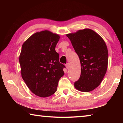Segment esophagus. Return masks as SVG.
Returning a JSON list of instances; mask_svg holds the SVG:
<instances>
[{"instance_id": "1", "label": "esophagus", "mask_w": 123, "mask_h": 123, "mask_svg": "<svg viewBox=\"0 0 123 123\" xmlns=\"http://www.w3.org/2000/svg\"><path fill=\"white\" fill-rule=\"evenodd\" d=\"M66 68H67V69H68V68H69V63H67V64H66Z\"/></svg>"}]
</instances>
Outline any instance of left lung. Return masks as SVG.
<instances>
[{
	"instance_id": "1",
	"label": "left lung",
	"mask_w": 123,
	"mask_h": 123,
	"mask_svg": "<svg viewBox=\"0 0 123 123\" xmlns=\"http://www.w3.org/2000/svg\"><path fill=\"white\" fill-rule=\"evenodd\" d=\"M78 54L81 63V75L74 83L78 90L88 92L101 84L108 65L107 48L102 37L89 29L67 34Z\"/></svg>"
}]
</instances>
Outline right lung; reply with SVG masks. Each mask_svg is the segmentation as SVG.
Segmentation results:
<instances>
[{"mask_svg": "<svg viewBox=\"0 0 123 123\" xmlns=\"http://www.w3.org/2000/svg\"><path fill=\"white\" fill-rule=\"evenodd\" d=\"M59 35L44 30L33 34L22 45L19 56L22 77L37 96H50L57 90L65 68L55 51Z\"/></svg>", "mask_w": 123, "mask_h": 123, "instance_id": "add662e5", "label": "right lung"}]
</instances>
